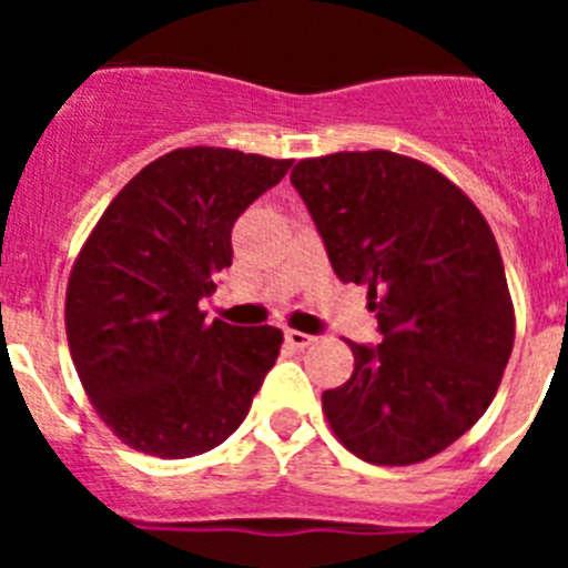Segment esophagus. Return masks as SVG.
Here are the masks:
<instances>
[{
	"label": "esophagus",
	"instance_id": "1",
	"mask_svg": "<svg viewBox=\"0 0 568 568\" xmlns=\"http://www.w3.org/2000/svg\"><path fill=\"white\" fill-rule=\"evenodd\" d=\"M284 338H287V344L295 346V349H304V346H310L315 341L313 335L298 333V329H287V333H284Z\"/></svg>",
	"mask_w": 568,
	"mask_h": 568
}]
</instances>
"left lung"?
Segmentation results:
<instances>
[{"label":"left lung","mask_w":568,"mask_h":568,"mask_svg":"<svg viewBox=\"0 0 568 568\" xmlns=\"http://www.w3.org/2000/svg\"><path fill=\"white\" fill-rule=\"evenodd\" d=\"M290 182L378 318L381 344L349 341L353 378L321 398L329 426L366 464L444 453L486 413L515 341L489 224L438 170L389 150L304 159Z\"/></svg>","instance_id":"obj_1"}]
</instances>
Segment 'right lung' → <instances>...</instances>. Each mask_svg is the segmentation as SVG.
<instances>
[{"mask_svg": "<svg viewBox=\"0 0 568 568\" xmlns=\"http://www.w3.org/2000/svg\"><path fill=\"white\" fill-rule=\"evenodd\" d=\"M293 162L222 148L155 159L115 195L68 281V344L99 418L155 458H193L247 418L281 329L204 324L233 224Z\"/></svg>", "mask_w": 568, "mask_h": 568, "instance_id": "right-lung-1", "label": "right lung"}]
</instances>
